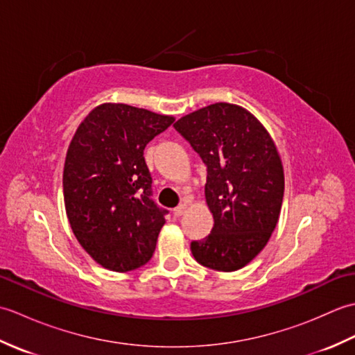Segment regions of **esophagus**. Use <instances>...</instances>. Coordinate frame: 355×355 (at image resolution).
Returning <instances> with one entry per match:
<instances>
[{"label": "esophagus", "instance_id": "34e87169", "mask_svg": "<svg viewBox=\"0 0 355 355\" xmlns=\"http://www.w3.org/2000/svg\"><path fill=\"white\" fill-rule=\"evenodd\" d=\"M186 209H187V206H186V205H180V206H177L175 209H173V216H175V218H180V216H182V215L186 212Z\"/></svg>", "mask_w": 355, "mask_h": 355}]
</instances>
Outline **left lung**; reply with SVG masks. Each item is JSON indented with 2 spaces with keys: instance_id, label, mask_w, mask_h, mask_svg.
Wrapping results in <instances>:
<instances>
[{
  "instance_id": "obj_1",
  "label": "left lung",
  "mask_w": 355,
  "mask_h": 355,
  "mask_svg": "<svg viewBox=\"0 0 355 355\" xmlns=\"http://www.w3.org/2000/svg\"><path fill=\"white\" fill-rule=\"evenodd\" d=\"M173 128L207 168L210 235L192 241L201 266L235 271L259 254L273 233L284 198V168L273 139L252 112L214 103L177 120Z\"/></svg>"
}]
</instances>
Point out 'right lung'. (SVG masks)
<instances>
[{"instance_id":"add662e5","label":"right lung","mask_w":355,"mask_h":355,"mask_svg":"<svg viewBox=\"0 0 355 355\" xmlns=\"http://www.w3.org/2000/svg\"><path fill=\"white\" fill-rule=\"evenodd\" d=\"M172 116L102 103L67 150L64 201L74 236L102 267L125 273L153 258L168 210L158 207L143 150Z\"/></svg>"}]
</instances>
